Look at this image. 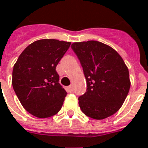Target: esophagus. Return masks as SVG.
Instances as JSON below:
<instances>
[{"label": "esophagus", "instance_id": "esophagus-1", "mask_svg": "<svg viewBox=\"0 0 148 148\" xmlns=\"http://www.w3.org/2000/svg\"><path fill=\"white\" fill-rule=\"evenodd\" d=\"M66 90H67L68 92H73V87H72V85L69 86V87H67Z\"/></svg>", "mask_w": 148, "mask_h": 148}]
</instances>
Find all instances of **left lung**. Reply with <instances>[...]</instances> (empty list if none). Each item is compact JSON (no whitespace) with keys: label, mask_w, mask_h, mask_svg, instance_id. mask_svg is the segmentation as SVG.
Instances as JSON below:
<instances>
[{"label":"left lung","mask_w":148,"mask_h":148,"mask_svg":"<svg viewBox=\"0 0 148 148\" xmlns=\"http://www.w3.org/2000/svg\"><path fill=\"white\" fill-rule=\"evenodd\" d=\"M72 49L82 66L86 92L78 98L84 114L95 119L112 116L121 108L129 92V72L118 52L103 43L75 42Z\"/></svg>","instance_id":"1"}]
</instances>
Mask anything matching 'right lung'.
Instances as JSON below:
<instances>
[{"mask_svg":"<svg viewBox=\"0 0 148 148\" xmlns=\"http://www.w3.org/2000/svg\"><path fill=\"white\" fill-rule=\"evenodd\" d=\"M70 45L54 39L39 40L21 52L14 64V92L32 116L48 118L61 109L67 92L60 84L56 68Z\"/></svg>","mask_w":148,"mask_h":148,"instance_id":"add662e5","label":"right lung"}]
</instances>
